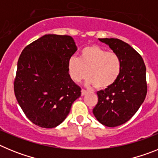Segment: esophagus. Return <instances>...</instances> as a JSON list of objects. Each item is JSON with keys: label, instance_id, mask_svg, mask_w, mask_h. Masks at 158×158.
<instances>
[{"label": "esophagus", "instance_id": "esophagus-1", "mask_svg": "<svg viewBox=\"0 0 158 158\" xmlns=\"http://www.w3.org/2000/svg\"><path fill=\"white\" fill-rule=\"evenodd\" d=\"M88 93V91L85 90V89H81V96H85Z\"/></svg>", "mask_w": 158, "mask_h": 158}]
</instances>
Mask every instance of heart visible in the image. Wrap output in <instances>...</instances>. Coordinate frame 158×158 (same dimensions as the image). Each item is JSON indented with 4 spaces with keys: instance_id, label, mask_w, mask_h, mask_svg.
<instances>
[{
    "instance_id": "heart-1",
    "label": "heart",
    "mask_w": 158,
    "mask_h": 158,
    "mask_svg": "<svg viewBox=\"0 0 158 158\" xmlns=\"http://www.w3.org/2000/svg\"><path fill=\"white\" fill-rule=\"evenodd\" d=\"M69 77L74 82H80L89 75L87 85L106 89L112 85L121 69L120 58L116 53L106 51L97 45L85 47L79 58L73 55L67 62Z\"/></svg>"
}]
</instances>
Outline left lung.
Masks as SVG:
<instances>
[{
  "mask_svg": "<svg viewBox=\"0 0 158 158\" xmlns=\"http://www.w3.org/2000/svg\"><path fill=\"white\" fill-rule=\"evenodd\" d=\"M120 58L121 69L115 81L97 92L98 103L93 108L96 118L114 127L127 122L144 102L147 93L146 65L140 54L118 39H99Z\"/></svg>",
  "mask_w": 158,
  "mask_h": 158,
  "instance_id": "left-lung-1",
  "label": "left lung"
}]
</instances>
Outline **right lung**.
I'll return each mask as SVG.
<instances>
[{"label": "right lung", "mask_w": 158, "mask_h": 158, "mask_svg": "<svg viewBox=\"0 0 158 158\" xmlns=\"http://www.w3.org/2000/svg\"><path fill=\"white\" fill-rule=\"evenodd\" d=\"M77 50L71 36L48 34L27 46L19 56L14 92L26 116L40 127L62 123L80 97L81 88L67 69Z\"/></svg>", "instance_id": "obj_1"}]
</instances>
